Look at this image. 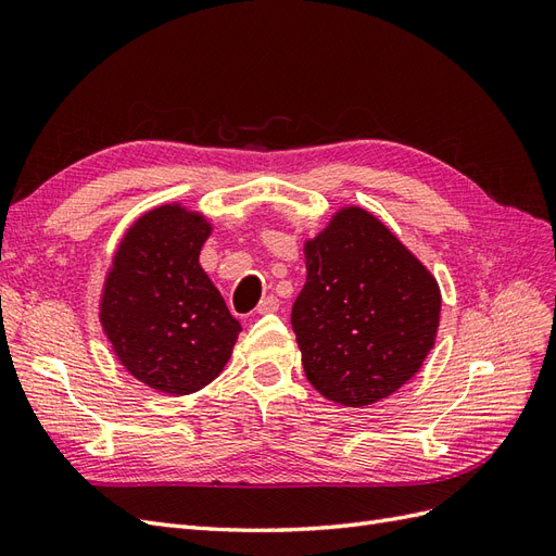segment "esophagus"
I'll return each mask as SVG.
<instances>
[{
	"label": "esophagus",
	"instance_id": "1",
	"mask_svg": "<svg viewBox=\"0 0 556 556\" xmlns=\"http://www.w3.org/2000/svg\"><path fill=\"white\" fill-rule=\"evenodd\" d=\"M278 308H280V301H278L274 294H268V296H264V299L260 301L257 313H260V315H266V313H276Z\"/></svg>",
	"mask_w": 556,
	"mask_h": 556
}]
</instances>
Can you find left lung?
Returning <instances> with one entry per match:
<instances>
[{"instance_id": "8db88e82", "label": "left lung", "mask_w": 556, "mask_h": 556, "mask_svg": "<svg viewBox=\"0 0 556 556\" xmlns=\"http://www.w3.org/2000/svg\"><path fill=\"white\" fill-rule=\"evenodd\" d=\"M306 285L292 329L306 378L362 408L406 384L433 348L441 290L376 215L350 206L306 241Z\"/></svg>"}]
</instances>
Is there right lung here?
Returning <instances> with one entry per match:
<instances>
[{
    "instance_id": "1",
    "label": "right lung",
    "mask_w": 556,
    "mask_h": 556,
    "mask_svg": "<svg viewBox=\"0 0 556 556\" xmlns=\"http://www.w3.org/2000/svg\"><path fill=\"white\" fill-rule=\"evenodd\" d=\"M211 225L166 204L134 223L102 294V327L127 371L157 392L192 394L220 376L239 339L223 294L199 264Z\"/></svg>"
}]
</instances>
